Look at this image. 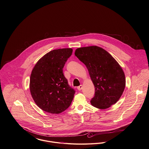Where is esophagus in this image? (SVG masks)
<instances>
[{"mask_svg":"<svg viewBox=\"0 0 149 149\" xmlns=\"http://www.w3.org/2000/svg\"><path fill=\"white\" fill-rule=\"evenodd\" d=\"M77 88H78V89L79 91H81V90L83 89V86L81 85H80V86H79Z\"/></svg>","mask_w":149,"mask_h":149,"instance_id":"esophagus-1","label":"esophagus"}]
</instances>
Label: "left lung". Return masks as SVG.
I'll list each match as a JSON object with an SVG mask.
<instances>
[{
    "instance_id": "1",
    "label": "left lung",
    "mask_w": 149,
    "mask_h": 149,
    "mask_svg": "<svg viewBox=\"0 0 149 149\" xmlns=\"http://www.w3.org/2000/svg\"><path fill=\"white\" fill-rule=\"evenodd\" d=\"M75 55L85 64L95 87L91 104L104 109L115 104L126 85L125 73L117 61L107 51L97 46L78 48Z\"/></svg>"
}]
</instances>
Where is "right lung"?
Instances as JSON below:
<instances>
[{"instance_id":"obj_1","label":"right lung","mask_w":149,"mask_h":149,"mask_svg":"<svg viewBox=\"0 0 149 149\" xmlns=\"http://www.w3.org/2000/svg\"><path fill=\"white\" fill-rule=\"evenodd\" d=\"M72 49L51 51L36 64L30 77L29 89L32 98L42 110L59 114L70 106L75 91L68 84L63 72Z\"/></svg>"}]
</instances>
